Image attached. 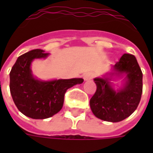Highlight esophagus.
Returning a JSON list of instances; mask_svg holds the SVG:
<instances>
[{
    "mask_svg": "<svg viewBox=\"0 0 153 153\" xmlns=\"http://www.w3.org/2000/svg\"><path fill=\"white\" fill-rule=\"evenodd\" d=\"M83 79L84 80H89L92 79L93 78V74L92 73H85L83 74Z\"/></svg>",
    "mask_w": 153,
    "mask_h": 153,
    "instance_id": "obj_1",
    "label": "esophagus"
}]
</instances>
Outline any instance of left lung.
Segmentation results:
<instances>
[{
    "label": "left lung",
    "mask_w": 153,
    "mask_h": 153,
    "mask_svg": "<svg viewBox=\"0 0 153 153\" xmlns=\"http://www.w3.org/2000/svg\"><path fill=\"white\" fill-rule=\"evenodd\" d=\"M117 74H126L125 87L115 92L108 79H94L97 90L90 99L95 116L109 122L125 120L137 109L143 93V73L134 56L124 54L114 65Z\"/></svg>",
    "instance_id": "8db88e82"
}]
</instances>
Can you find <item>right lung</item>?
<instances>
[{
	"instance_id": "right-lung-1",
	"label": "right lung",
	"mask_w": 153,
	"mask_h": 153,
	"mask_svg": "<svg viewBox=\"0 0 153 153\" xmlns=\"http://www.w3.org/2000/svg\"><path fill=\"white\" fill-rule=\"evenodd\" d=\"M48 53L35 49L18 57L10 73V90L19 111L32 119H47L60 111L67 89L83 82V79L42 82L33 79L30 65L35 58Z\"/></svg>"
}]
</instances>
